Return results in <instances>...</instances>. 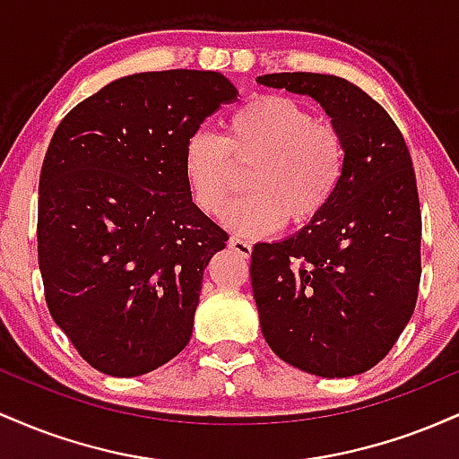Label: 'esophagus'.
Returning <instances> with one entry per match:
<instances>
[{
    "label": "esophagus",
    "mask_w": 459,
    "mask_h": 459,
    "mask_svg": "<svg viewBox=\"0 0 459 459\" xmlns=\"http://www.w3.org/2000/svg\"><path fill=\"white\" fill-rule=\"evenodd\" d=\"M229 246H230V250H235L237 255H241V256H250L252 255V246L247 244L246 239H239V237H230V241H229Z\"/></svg>",
    "instance_id": "obj_1"
}]
</instances>
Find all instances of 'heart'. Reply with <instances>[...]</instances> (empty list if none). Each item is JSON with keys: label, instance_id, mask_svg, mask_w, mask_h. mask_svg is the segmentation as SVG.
I'll use <instances>...</instances> for the list:
<instances>
[{"label": "heart", "instance_id": "b5f03b06", "mask_svg": "<svg viewBox=\"0 0 459 459\" xmlns=\"http://www.w3.org/2000/svg\"><path fill=\"white\" fill-rule=\"evenodd\" d=\"M246 170L250 194L226 215L230 229L259 237L287 220L307 226L324 215L343 181V135L287 94H256L226 118L222 138L196 131L183 151L189 196L212 218L226 212Z\"/></svg>", "mask_w": 459, "mask_h": 459}]
</instances>
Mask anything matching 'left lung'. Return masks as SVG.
Returning a JSON list of instances; mask_svg holds the SVG:
<instances>
[{
    "label": "left lung",
    "mask_w": 459,
    "mask_h": 459,
    "mask_svg": "<svg viewBox=\"0 0 459 459\" xmlns=\"http://www.w3.org/2000/svg\"><path fill=\"white\" fill-rule=\"evenodd\" d=\"M256 82L313 97L345 142L343 181L324 215L289 239L252 250L263 336L299 371L358 376L393 350L419 298L412 157L386 109L343 77L272 73Z\"/></svg>",
    "instance_id": "8db88e82"
}]
</instances>
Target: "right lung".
<instances>
[{
	"label": "right lung",
	"instance_id": "add662e5",
	"mask_svg": "<svg viewBox=\"0 0 459 459\" xmlns=\"http://www.w3.org/2000/svg\"><path fill=\"white\" fill-rule=\"evenodd\" d=\"M237 94L215 71L120 77L49 142L36 226L45 299L105 376L149 373L189 343L204 267L229 233L192 203L183 151Z\"/></svg>",
	"mask_w": 459,
	"mask_h": 459
}]
</instances>
